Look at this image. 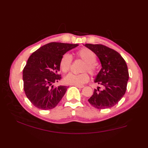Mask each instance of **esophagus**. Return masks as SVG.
<instances>
[{
    "label": "esophagus",
    "instance_id": "esophagus-1",
    "mask_svg": "<svg viewBox=\"0 0 148 148\" xmlns=\"http://www.w3.org/2000/svg\"><path fill=\"white\" fill-rule=\"evenodd\" d=\"M75 86H76L77 88H83L84 87V86H79V85H74Z\"/></svg>",
    "mask_w": 148,
    "mask_h": 148
}]
</instances>
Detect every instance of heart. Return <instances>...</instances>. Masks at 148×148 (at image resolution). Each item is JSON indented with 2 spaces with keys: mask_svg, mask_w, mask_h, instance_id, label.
Returning a JSON list of instances; mask_svg holds the SVG:
<instances>
[{
  "mask_svg": "<svg viewBox=\"0 0 148 148\" xmlns=\"http://www.w3.org/2000/svg\"><path fill=\"white\" fill-rule=\"evenodd\" d=\"M77 57L82 59L86 62L83 71H87L92 75H94L96 72V66L94 63L96 61V55L92 50L84 48L76 52ZM72 58L69 53H65L62 56L60 60V68L64 73H67L69 71L71 67ZM89 76L86 72H83L79 74H69L64 78L65 83L72 84V85L81 86L89 81Z\"/></svg>",
  "mask_w": 148,
  "mask_h": 148,
  "instance_id": "obj_1",
  "label": "heart"
}]
</instances>
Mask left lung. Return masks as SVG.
I'll use <instances>...</instances> for the list:
<instances>
[{
  "instance_id": "obj_1",
  "label": "left lung",
  "mask_w": 148,
  "mask_h": 148,
  "mask_svg": "<svg viewBox=\"0 0 148 148\" xmlns=\"http://www.w3.org/2000/svg\"><path fill=\"white\" fill-rule=\"evenodd\" d=\"M84 46L95 53L102 65L94 81L103 89L99 90L98 87L94 90L93 95L88 100L95 108H111L126 92L129 78L126 62L119 53L104 45L86 44Z\"/></svg>"
}]
</instances>
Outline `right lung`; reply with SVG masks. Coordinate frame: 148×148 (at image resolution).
Returning <instances> with one entry per match:
<instances>
[{
  "instance_id": "add662e5",
  "label": "right lung",
  "mask_w": 148,
  "mask_h": 148,
  "mask_svg": "<svg viewBox=\"0 0 148 148\" xmlns=\"http://www.w3.org/2000/svg\"><path fill=\"white\" fill-rule=\"evenodd\" d=\"M78 45L50 42L30 56L23 71V88L27 97L36 108L48 110L57 106L68 87H54L61 79L58 74L62 56Z\"/></svg>"
}]
</instances>
